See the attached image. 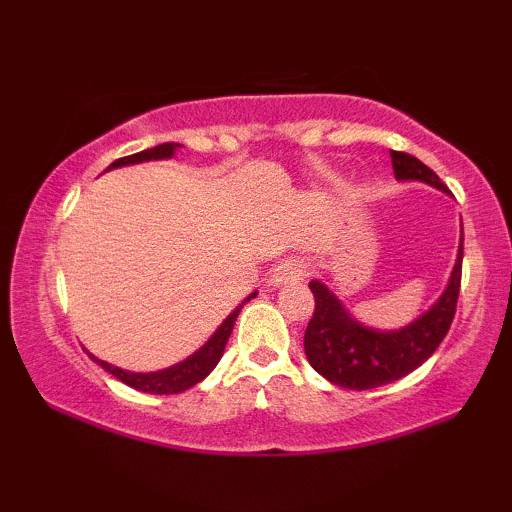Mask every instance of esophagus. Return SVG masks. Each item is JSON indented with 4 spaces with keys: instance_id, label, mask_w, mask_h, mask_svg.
I'll list each match as a JSON object with an SVG mask.
<instances>
[{
    "instance_id": "1",
    "label": "esophagus",
    "mask_w": 512,
    "mask_h": 512,
    "mask_svg": "<svg viewBox=\"0 0 512 512\" xmlns=\"http://www.w3.org/2000/svg\"><path fill=\"white\" fill-rule=\"evenodd\" d=\"M305 275H307L305 259L289 257V259H284V262H280L273 268L271 284H273V287H282V284H296L300 280H305Z\"/></svg>"
}]
</instances>
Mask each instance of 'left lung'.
Wrapping results in <instances>:
<instances>
[{
	"label": "left lung",
	"instance_id": "left-lung-1",
	"mask_svg": "<svg viewBox=\"0 0 512 512\" xmlns=\"http://www.w3.org/2000/svg\"><path fill=\"white\" fill-rule=\"evenodd\" d=\"M391 158L397 180H422L449 192L443 180L415 155L391 151ZM461 271L463 237L443 296L427 314L397 332H379L357 323L325 284L311 280L309 289L314 293L316 307L305 332V354L311 368L350 391H368L406 377L436 352L452 327L461 291Z\"/></svg>",
	"mask_w": 512,
	"mask_h": 512
}]
</instances>
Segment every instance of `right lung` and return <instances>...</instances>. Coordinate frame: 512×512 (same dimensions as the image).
Wrapping results in <instances>:
<instances>
[{"mask_svg":"<svg viewBox=\"0 0 512 512\" xmlns=\"http://www.w3.org/2000/svg\"><path fill=\"white\" fill-rule=\"evenodd\" d=\"M180 144L176 142H167V144H158L153 146V149H146L140 153H133V155H126V158H119L110 164L108 169H115V167H124V164H137V162H144V160H162V158H171L173 151L178 149ZM253 296H248L241 305L232 311V314L223 320L221 327L216 329L214 336L210 341H207L201 350L194 352L192 357L176 363V366H171L167 370H158V372H128V370H121L110 366L106 361H99L97 357H90L99 363L103 370H108L112 377H117L119 381H124L126 386L135 388V391H142V393H153V395H173V393H183L187 388L196 386L198 381H203L210 372L214 370L216 363L223 357V350H225V343H228L230 334H232V327H235V320L239 316L241 307L246 305V302Z\"/></svg>","mask_w":512,"mask_h":512,"instance_id":"right-lung-1","label":"right lung"}]
</instances>
